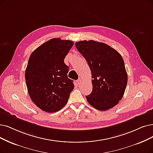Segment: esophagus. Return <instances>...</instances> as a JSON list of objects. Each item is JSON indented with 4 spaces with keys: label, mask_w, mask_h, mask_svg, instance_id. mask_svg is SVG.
<instances>
[{
    "label": "esophagus",
    "mask_w": 153,
    "mask_h": 153,
    "mask_svg": "<svg viewBox=\"0 0 153 153\" xmlns=\"http://www.w3.org/2000/svg\"><path fill=\"white\" fill-rule=\"evenodd\" d=\"M76 83H77V85H80L81 84V83H82V80H81V79H78V80L76 81Z\"/></svg>",
    "instance_id": "34e87169"
}]
</instances>
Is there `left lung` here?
I'll use <instances>...</instances> for the list:
<instances>
[{
	"instance_id": "obj_1",
	"label": "left lung",
	"mask_w": 153,
	"mask_h": 153,
	"mask_svg": "<svg viewBox=\"0 0 153 153\" xmlns=\"http://www.w3.org/2000/svg\"><path fill=\"white\" fill-rule=\"evenodd\" d=\"M75 46L91 72L92 91L86 97L89 104L99 111H107L118 104L127 83L124 62L120 53L93 40L76 42Z\"/></svg>"
}]
</instances>
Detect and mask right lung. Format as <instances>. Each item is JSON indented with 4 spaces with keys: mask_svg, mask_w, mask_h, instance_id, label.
<instances>
[{
    "mask_svg": "<svg viewBox=\"0 0 153 153\" xmlns=\"http://www.w3.org/2000/svg\"><path fill=\"white\" fill-rule=\"evenodd\" d=\"M73 42L53 38L31 53L25 72L29 95L36 105L47 112L62 109L74 88L68 78V66L64 59Z\"/></svg>",
    "mask_w": 153,
    "mask_h": 153,
    "instance_id": "right-lung-1",
    "label": "right lung"
}]
</instances>
